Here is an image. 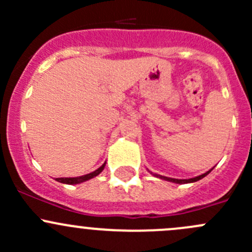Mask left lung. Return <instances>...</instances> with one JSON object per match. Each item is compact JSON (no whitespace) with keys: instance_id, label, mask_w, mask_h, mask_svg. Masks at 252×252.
I'll return each instance as SVG.
<instances>
[{"instance_id":"1","label":"left lung","mask_w":252,"mask_h":252,"mask_svg":"<svg viewBox=\"0 0 252 252\" xmlns=\"http://www.w3.org/2000/svg\"><path fill=\"white\" fill-rule=\"evenodd\" d=\"M213 168H211L210 171H207L206 173L201 174V175H197V177L195 178H190V179H174V178H168V177H164V175H159V174H154L152 172H150L152 175H155V177L159 178V179H163V180H167V182H172V183H175V184H188V183H194V182H197V180L202 179V178L206 177L208 173H210L211 171H212Z\"/></svg>"}]
</instances>
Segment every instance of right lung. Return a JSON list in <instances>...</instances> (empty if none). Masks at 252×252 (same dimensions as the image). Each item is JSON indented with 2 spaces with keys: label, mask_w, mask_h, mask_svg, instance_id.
<instances>
[{
  "label": "right lung",
  "mask_w": 252,
  "mask_h": 252,
  "mask_svg": "<svg viewBox=\"0 0 252 252\" xmlns=\"http://www.w3.org/2000/svg\"><path fill=\"white\" fill-rule=\"evenodd\" d=\"M105 166H106V162L100 167V168H97L96 171L91 172V173H89V174L80 175V177H74V178H56V180L60 183H63V184H69V185L80 184V183H84V182H86V180L93 179V178H95L96 175L100 174L101 172L103 171V168H105Z\"/></svg>",
  "instance_id": "1"
}]
</instances>
